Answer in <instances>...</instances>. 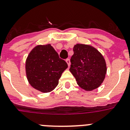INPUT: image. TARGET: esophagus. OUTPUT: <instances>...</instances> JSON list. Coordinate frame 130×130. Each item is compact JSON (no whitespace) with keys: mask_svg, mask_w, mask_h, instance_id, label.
Instances as JSON below:
<instances>
[{"mask_svg":"<svg viewBox=\"0 0 130 130\" xmlns=\"http://www.w3.org/2000/svg\"><path fill=\"white\" fill-rule=\"evenodd\" d=\"M66 62H67L68 65V67H70V64H71L70 60V59H69V58H67V59L66 60Z\"/></svg>","mask_w":130,"mask_h":130,"instance_id":"obj_1","label":"esophagus"}]
</instances>
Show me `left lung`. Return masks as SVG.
<instances>
[{
	"mask_svg": "<svg viewBox=\"0 0 130 130\" xmlns=\"http://www.w3.org/2000/svg\"><path fill=\"white\" fill-rule=\"evenodd\" d=\"M70 71L78 85L85 90H92L101 85L107 72L102 54L94 47L84 44L73 47Z\"/></svg>",
	"mask_w": 130,
	"mask_h": 130,
	"instance_id": "left-lung-1",
	"label": "left lung"
}]
</instances>
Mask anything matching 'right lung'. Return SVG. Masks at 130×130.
<instances>
[{
    "label": "right lung",
    "instance_id": "right-lung-1",
    "mask_svg": "<svg viewBox=\"0 0 130 130\" xmlns=\"http://www.w3.org/2000/svg\"><path fill=\"white\" fill-rule=\"evenodd\" d=\"M25 66L30 85L45 93L56 88L62 73L68 68L67 63L59 58L50 44L35 47L26 58Z\"/></svg>",
    "mask_w": 130,
    "mask_h": 130
}]
</instances>
